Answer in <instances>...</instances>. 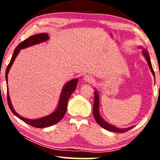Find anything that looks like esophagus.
I'll list each match as a JSON object with an SVG mask.
<instances>
[{"label": "esophagus", "mask_w": 160, "mask_h": 160, "mask_svg": "<svg viewBox=\"0 0 160 160\" xmlns=\"http://www.w3.org/2000/svg\"><path fill=\"white\" fill-rule=\"evenodd\" d=\"M84 80H85L86 82L92 83L94 81V78L92 76H91L90 75H85V76H84Z\"/></svg>", "instance_id": "1"}]
</instances>
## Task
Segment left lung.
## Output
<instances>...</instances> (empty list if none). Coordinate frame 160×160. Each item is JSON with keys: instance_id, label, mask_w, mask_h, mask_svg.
I'll list each match as a JSON object with an SVG mask.
<instances>
[{"instance_id": "8db88e82", "label": "left lung", "mask_w": 160, "mask_h": 160, "mask_svg": "<svg viewBox=\"0 0 160 160\" xmlns=\"http://www.w3.org/2000/svg\"><path fill=\"white\" fill-rule=\"evenodd\" d=\"M139 48H141L142 49V53L145 60L147 61L148 64L149 66V68L151 70L153 76L155 77V72H154V70L152 68V66L150 55H149L148 51L145 49V48H142V47H139ZM94 106H93V114L94 119H95L97 123L99 124L100 126H102L103 128L107 130V131H112V132H124L126 131H129L130 129L133 128V126L128 127V128H119L118 127L112 125V124H110L109 123L107 122L106 121L104 120V118L102 117L101 114H100L99 112V96L98 94V92L94 88Z\"/></svg>"}]
</instances>
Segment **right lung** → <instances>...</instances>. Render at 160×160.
<instances>
[{"label":"right lung","instance_id":"add662e5","mask_svg":"<svg viewBox=\"0 0 160 160\" xmlns=\"http://www.w3.org/2000/svg\"><path fill=\"white\" fill-rule=\"evenodd\" d=\"M48 39H49V36H48L47 34L42 33L33 35V36L29 37L28 39H25V41L21 42L14 50V53H13L12 56L11 60H10L8 66L7 67L6 71H5V80H6L8 91V106L10 110H11V112L13 113V114L17 116V117H18L20 119H21L22 121H23L24 122L29 124V125L39 128L53 126L61 120L62 118L63 117L65 113L66 112L68 101L70 95H71L72 92L75 91V88H76L78 79V78H74V79L70 80L65 84L63 89H62L61 90L57 107H56V109L54 110V112L50 113L49 115L44 116V117L35 119H29L22 117V116H20V114H18V113L15 112L14 108H13L11 103V100L10 99L9 95L8 86V72L10 71V68L12 67V65L14 63L16 57L18 56L21 49H24V48L30 47L32 46L39 44L40 43L45 42L48 41Z\"/></svg>","mask_w":160,"mask_h":160}]
</instances>
